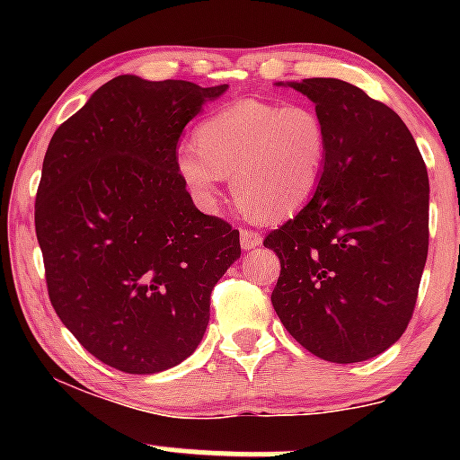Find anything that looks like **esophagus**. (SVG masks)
I'll return each instance as SVG.
<instances>
[{
    "label": "esophagus",
    "instance_id": "1",
    "mask_svg": "<svg viewBox=\"0 0 460 460\" xmlns=\"http://www.w3.org/2000/svg\"><path fill=\"white\" fill-rule=\"evenodd\" d=\"M261 240H263V237H261L260 234H257V231L242 229V234H240V242H242V248H244V251H248V248L260 246V244H261Z\"/></svg>",
    "mask_w": 460,
    "mask_h": 460
}]
</instances>
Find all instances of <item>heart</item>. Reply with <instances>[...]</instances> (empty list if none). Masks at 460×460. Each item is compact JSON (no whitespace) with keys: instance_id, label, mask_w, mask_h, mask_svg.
Here are the masks:
<instances>
[{"instance_id":"obj_1","label":"heart","mask_w":460,"mask_h":460,"mask_svg":"<svg viewBox=\"0 0 460 460\" xmlns=\"http://www.w3.org/2000/svg\"><path fill=\"white\" fill-rule=\"evenodd\" d=\"M197 146H183L177 171L199 205L212 209L231 177L248 216L296 214L318 190L329 157V129L315 108L242 99L205 119Z\"/></svg>"}]
</instances>
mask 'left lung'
Listing matches in <instances>:
<instances>
[{
    "label": "left lung",
    "instance_id": "8db88e82",
    "mask_svg": "<svg viewBox=\"0 0 460 460\" xmlns=\"http://www.w3.org/2000/svg\"><path fill=\"white\" fill-rule=\"evenodd\" d=\"M329 129L311 200L270 231L281 261L272 307L311 355L357 363L387 350L413 315L429 255V172L392 108L335 77L289 82Z\"/></svg>",
    "mask_w": 460,
    "mask_h": 460
}]
</instances>
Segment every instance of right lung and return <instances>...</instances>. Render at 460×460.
I'll return each mask as SVG.
<instances>
[{
  "label": "right lung",
  "instance_id": "1",
  "mask_svg": "<svg viewBox=\"0 0 460 460\" xmlns=\"http://www.w3.org/2000/svg\"><path fill=\"white\" fill-rule=\"evenodd\" d=\"M226 84L119 75L51 136L34 205L49 300L75 340L128 374L197 350L240 231L199 212L177 142Z\"/></svg>",
  "mask_w": 460,
  "mask_h": 460
}]
</instances>
